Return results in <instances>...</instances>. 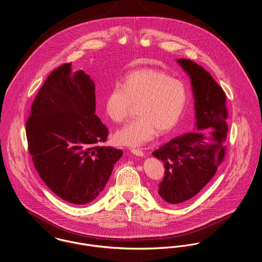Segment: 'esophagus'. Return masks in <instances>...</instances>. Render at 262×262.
I'll list each match as a JSON object with an SVG mask.
<instances>
[{
  "mask_svg": "<svg viewBox=\"0 0 262 262\" xmlns=\"http://www.w3.org/2000/svg\"><path fill=\"white\" fill-rule=\"evenodd\" d=\"M130 151L134 154V155H136V156H138V157H144V151L142 150V149H140V148H130Z\"/></svg>",
  "mask_w": 262,
  "mask_h": 262,
  "instance_id": "1",
  "label": "esophagus"
}]
</instances>
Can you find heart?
Returning <instances> with one entry per match:
<instances>
[{"mask_svg": "<svg viewBox=\"0 0 262 262\" xmlns=\"http://www.w3.org/2000/svg\"><path fill=\"white\" fill-rule=\"evenodd\" d=\"M189 99L187 86L181 80L157 69L129 73L122 85H115L104 99L106 116L122 122L138 104L139 117L115 135L118 145L139 146L151 141L157 132L168 134L180 121Z\"/></svg>", "mask_w": 262, "mask_h": 262, "instance_id": "b5f03b06", "label": "heart"}]
</instances>
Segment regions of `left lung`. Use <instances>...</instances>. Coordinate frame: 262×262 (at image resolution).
<instances>
[{
  "mask_svg": "<svg viewBox=\"0 0 262 262\" xmlns=\"http://www.w3.org/2000/svg\"><path fill=\"white\" fill-rule=\"evenodd\" d=\"M177 62L191 79L199 132L179 136L152 152L165 165V177L158 192L171 204L190 200L214 177L225 156L223 144L228 130L223 89L194 61L181 58Z\"/></svg>",
  "mask_w": 262,
  "mask_h": 262,
  "instance_id": "1",
  "label": "left lung"
}]
</instances>
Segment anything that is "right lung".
<instances>
[{
	"instance_id": "right-lung-1",
	"label": "right lung",
	"mask_w": 262,
	"mask_h": 262,
	"mask_svg": "<svg viewBox=\"0 0 262 262\" xmlns=\"http://www.w3.org/2000/svg\"><path fill=\"white\" fill-rule=\"evenodd\" d=\"M28 148L43 182L61 199L83 205L104 189L122 150L102 146L108 129L95 115V85L65 63L47 77L26 121Z\"/></svg>"
}]
</instances>
